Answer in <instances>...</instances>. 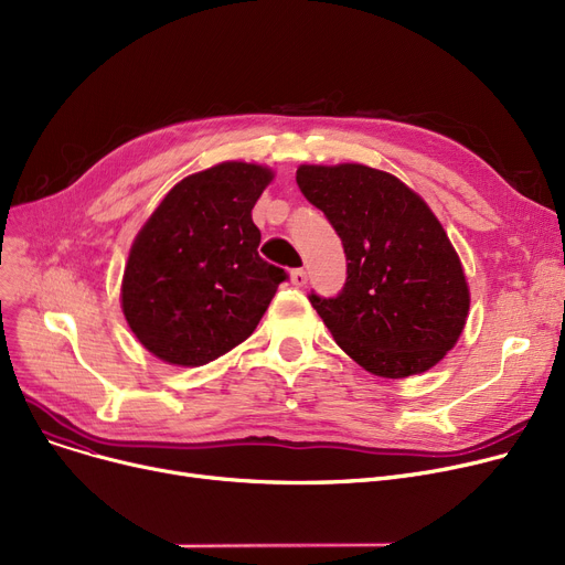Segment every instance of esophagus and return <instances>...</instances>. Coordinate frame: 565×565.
Segmentation results:
<instances>
[{
  "label": "esophagus",
  "mask_w": 565,
  "mask_h": 565,
  "mask_svg": "<svg viewBox=\"0 0 565 565\" xmlns=\"http://www.w3.org/2000/svg\"><path fill=\"white\" fill-rule=\"evenodd\" d=\"M290 281L292 286H305L307 284V273L302 270V267H295V270H290Z\"/></svg>",
  "instance_id": "esophagus-1"
}]
</instances>
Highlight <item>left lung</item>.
Returning <instances> with one entry per match:
<instances>
[{"label": "left lung", "instance_id": "8db88e82", "mask_svg": "<svg viewBox=\"0 0 565 565\" xmlns=\"http://www.w3.org/2000/svg\"><path fill=\"white\" fill-rule=\"evenodd\" d=\"M295 181L330 220L348 260L337 298L309 295L334 341L380 377L433 369L462 334L469 288L426 201L364 164H302Z\"/></svg>", "mask_w": 565, "mask_h": 565}]
</instances>
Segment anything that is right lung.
I'll return each instance as SVG.
<instances>
[{"instance_id": "obj_1", "label": "right lung", "mask_w": 565, "mask_h": 565, "mask_svg": "<svg viewBox=\"0 0 565 565\" xmlns=\"http://www.w3.org/2000/svg\"><path fill=\"white\" fill-rule=\"evenodd\" d=\"M273 181L260 164L222 162L183 178L137 233L121 307L162 362L203 366L256 330L286 270L258 256L252 207Z\"/></svg>"}]
</instances>
